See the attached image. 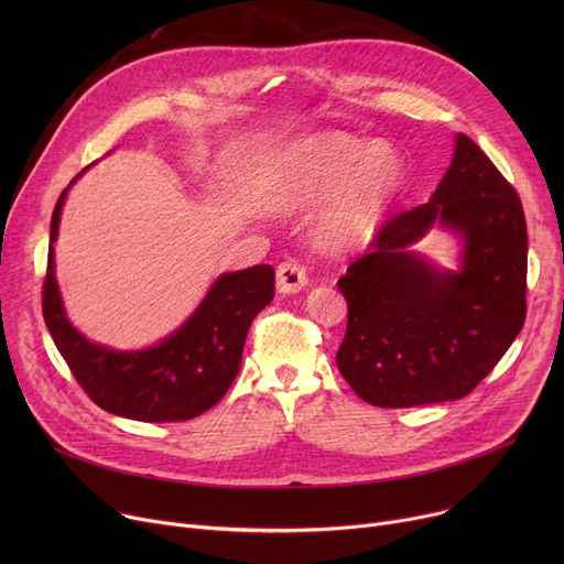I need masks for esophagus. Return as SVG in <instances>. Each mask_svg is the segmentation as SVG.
Returning a JSON list of instances; mask_svg holds the SVG:
<instances>
[{
	"mask_svg": "<svg viewBox=\"0 0 564 564\" xmlns=\"http://www.w3.org/2000/svg\"><path fill=\"white\" fill-rule=\"evenodd\" d=\"M306 283H308V272H306L304 264L294 262V260H285V262L279 264V270H276L279 292L294 294V292H300Z\"/></svg>",
	"mask_w": 564,
	"mask_h": 564,
	"instance_id": "esophagus-1",
	"label": "esophagus"
}]
</instances>
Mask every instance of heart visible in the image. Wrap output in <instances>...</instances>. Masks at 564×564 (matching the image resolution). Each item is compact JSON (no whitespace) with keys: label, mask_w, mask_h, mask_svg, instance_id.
I'll return each instance as SVG.
<instances>
[{"label":"heart","mask_w":564,"mask_h":564,"mask_svg":"<svg viewBox=\"0 0 564 564\" xmlns=\"http://www.w3.org/2000/svg\"><path fill=\"white\" fill-rule=\"evenodd\" d=\"M402 160L393 148L345 137H315L294 148L283 196L313 205L332 193L319 215V240L332 249L370 240L402 185Z\"/></svg>","instance_id":"heart-1"}]
</instances>
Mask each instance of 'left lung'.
<instances>
[{
  "label": "left lung",
  "instance_id": "obj_1",
  "mask_svg": "<svg viewBox=\"0 0 564 564\" xmlns=\"http://www.w3.org/2000/svg\"><path fill=\"white\" fill-rule=\"evenodd\" d=\"M434 223L463 235L459 273L408 251ZM525 274L521 198L480 145L457 134L430 203L383 221L370 253L338 279L347 300L340 375L361 400L387 409L468 395L523 327Z\"/></svg>",
  "mask_w": 564,
  "mask_h": 564
}]
</instances>
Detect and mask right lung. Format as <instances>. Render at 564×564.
Wrapping results in <instances>:
<instances>
[{
  "instance_id": "add662e5",
  "label": "right lung",
  "mask_w": 564,
  "mask_h": 564,
  "mask_svg": "<svg viewBox=\"0 0 564 564\" xmlns=\"http://www.w3.org/2000/svg\"><path fill=\"white\" fill-rule=\"evenodd\" d=\"M66 194L68 189L58 196L52 213L43 317L73 377L88 398L116 416L143 423L200 416L226 395L240 370L251 322L274 300V267L256 264L221 274L194 315L155 347L116 351L96 345L68 322L54 279L52 245Z\"/></svg>"
}]
</instances>
